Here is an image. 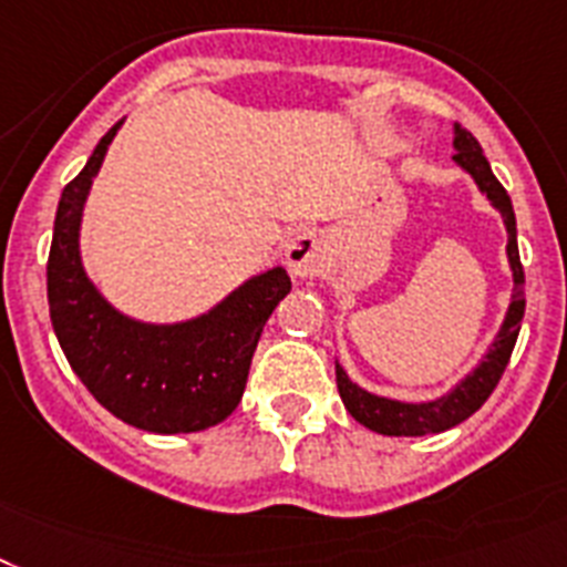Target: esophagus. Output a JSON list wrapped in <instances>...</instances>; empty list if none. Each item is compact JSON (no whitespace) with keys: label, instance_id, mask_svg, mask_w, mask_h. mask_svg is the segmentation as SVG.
Here are the masks:
<instances>
[{"label":"esophagus","instance_id":"obj_1","mask_svg":"<svg viewBox=\"0 0 567 567\" xmlns=\"http://www.w3.org/2000/svg\"><path fill=\"white\" fill-rule=\"evenodd\" d=\"M326 239L322 236H317V233H297L291 239V245H288V254H285V259H288V268H291L293 276H313L320 274L322 265H326Z\"/></svg>","mask_w":567,"mask_h":567}]
</instances>
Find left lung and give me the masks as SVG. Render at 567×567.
<instances>
[{"instance_id":"obj_1","label":"left lung","mask_w":567,"mask_h":567,"mask_svg":"<svg viewBox=\"0 0 567 567\" xmlns=\"http://www.w3.org/2000/svg\"><path fill=\"white\" fill-rule=\"evenodd\" d=\"M455 150H458L453 155L455 164H461L473 175L482 193H487L493 207L502 213L504 227H507V259H511L516 288H513L511 308H507L502 331H498L489 354L484 357V363L473 374H467V380H461L458 386L446 398H441V401L401 403L389 401V398H378V394H369L365 389L354 386L340 365H337V389H340L346 409H349L357 423H363V426L380 432V435H435V432L453 430L455 423L467 421L473 412H478L484 401L493 394V389L498 386L507 363H511L513 346H516L518 328H522V317H525V270H522V259H518L516 216H513L511 195H507V189L498 184V178L489 169L478 141L458 123H455Z\"/></svg>"}]
</instances>
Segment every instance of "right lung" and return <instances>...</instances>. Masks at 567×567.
Returning a JSON list of instances; mask_svg holds the SVG:
<instances>
[{
  "label": "right lung",
  "mask_w": 567,
  "mask_h": 567,
  "mask_svg": "<svg viewBox=\"0 0 567 567\" xmlns=\"http://www.w3.org/2000/svg\"><path fill=\"white\" fill-rule=\"evenodd\" d=\"M121 123L94 146L60 195L49 254V311L65 360L114 417L137 430L202 432L239 406L261 328L291 291L282 268L256 276L221 306L181 326H146L114 311L80 265V216Z\"/></svg>",
  "instance_id": "add662e5"
}]
</instances>
